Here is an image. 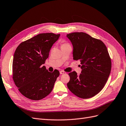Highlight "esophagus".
<instances>
[{
	"instance_id": "1",
	"label": "esophagus",
	"mask_w": 126,
	"mask_h": 126,
	"mask_svg": "<svg viewBox=\"0 0 126 126\" xmlns=\"http://www.w3.org/2000/svg\"><path fill=\"white\" fill-rule=\"evenodd\" d=\"M60 74H65L66 73L65 72H64L63 71H61L60 72Z\"/></svg>"
}]
</instances>
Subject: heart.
Returning <instances> with one entry per match:
<instances>
[{
  "instance_id": "heart-1",
  "label": "heart",
  "mask_w": 126,
  "mask_h": 126,
  "mask_svg": "<svg viewBox=\"0 0 126 126\" xmlns=\"http://www.w3.org/2000/svg\"><path fill=\"white\" fill-rule=\"evenodd\" d=\"M67 44H68V43H64L62 44V46H65V45H67Z\"/></svg>"
}]
</instances>
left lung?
Returning <instances> with one entry per match:
<instances>
[{
    "label": "left lung",
    "instance_id": "8db88e82",
    "mask_svg": "<svg viewBox=\"0 0 126 126\" xmlns=\"http://www.w3.org/2000/svg\"><path fill=\"white\" fill-rule=\"evenodd\" d=\"M66 36L73 47V59L80 61L82 69L79 75L75 71L68 74L67 87L79 98H91L102 90L110 73L111 62L107 48L101 40L84 32H73Z\"/></svg>",
    "mask_w": 126,
    "mask_h": 126
}]
</instances>
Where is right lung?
Wrapping results in <instances>:
<instances>
[{
    "instance_id": "add662e5",
    "label": "right lung",
    "mask_w": 126,
    "mask_h": 126,
    "mask_svg": "<svg viewBox=\"0 0 126 126\" xmlns=\"http://www.w3.org/2000/svg\"><path fill=\"white\" fill-rule=\"evenodd\" d=\"M60 34L40 33L20 43L13 62V78L18 90L27 98L38 100L52 91L60 72H50L43 64Z\"/></svg>"
}]
</instances>
